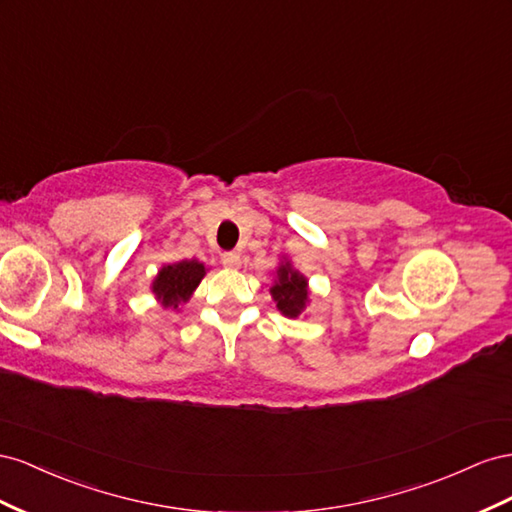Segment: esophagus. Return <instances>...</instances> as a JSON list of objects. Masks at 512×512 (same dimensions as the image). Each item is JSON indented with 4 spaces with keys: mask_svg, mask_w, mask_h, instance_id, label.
Segmentation results:
<instances>
[{
    "mask_svg": "<svg viewBox=\"0 0 512 512\" xmlns=\"http://www.w3.org/2000/svg\"><path fill=\"white\" fill-rule=\"evenodd\" d=\"M240 264H242L240 253L229 251V253L223 255V266H227V268H240Z\"/></svg>",
    "mask_w": 512,
    "mask_h": 512,
    "instance_id": "34e87169",
    "label": "esophagus"
}]
</instances>
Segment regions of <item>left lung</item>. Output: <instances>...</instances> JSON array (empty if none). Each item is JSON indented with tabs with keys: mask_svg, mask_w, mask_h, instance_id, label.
<instances>
[{
	"mask_svg": "<svg viewBox=\"0 0 512 512\" xmlns=\"http://www.w3.org/2000/svg\"><path fill=\"white\" fill-rule=\"evenodd\" d=\"M270 294L285 317H298L306 304H309V281L294 270L291 261H281V266L276 268V279L270 287Z\"/></svg>",
	"mask_w": 512,
	"mask_h": 512,
	"instance_id": "8db88e82",
	"label": "left lung"
}]
</instances>
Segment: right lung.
<instances>
[{
    "label": "right lung",
    "instance_id": "obj_1",
    "mask_svg": "<svg viewBox=\"0 0 512 512\" xmlns=\"http://www.w3.org/2000/svg\"><path fill=\"white\" fill-rule=\"evenodd\" d=\"M203 276H206V266L201 261L184 259L178 261V264H167L160 268L152 283V291L165 309L167 306L178 309L180 304L191 300Z\"/></svg>",
    "mask_w": 512,
    "mask_h": 512
}]
</instances>
